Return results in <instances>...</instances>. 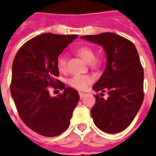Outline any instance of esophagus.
Segmentation results:
<instances>
[{
	"mask_svg": "<svg viewBox=\"0 0 156 156\" xmlns=\"http://www.w3.org/2000/svg\"><path fill=\"white\" fill-rule=\"evenodd\" d=\"M85 95H86L85 93H83V92H79V96H80L81 99H83V98L84 97V96H85Z\"/></svg>",
	"mask_w": 156,
	"mask_h": 156,
	"instance_id": "obj_1",
	"label": "esophagus"
}]
</instances>
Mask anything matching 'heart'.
I'll return each instance as SVG.
<instances>
[{"label":"heart","instance_id":"obj_1","mask_svg":"<svg viewBox=\"0 0 156 156\" xmlns=\"http://www.w3.org/2000/svg\"><path fill=\"white\" fill-rule=\"evenodd\" d=\"M75 53L83 61L89 63L90 68L96 69L100 66V58L95 57V52L94 48L89 45H82L75 49ZM66 56L61 55L56 59V68L60 72H65L66 70ZM93 78L90 75H75L68 80L69 85L71 87L75 88L77 90H86L92 83Z\"/></svg>","mask_w":156,"mask_h":156}]
</instances>
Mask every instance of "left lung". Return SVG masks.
<instances>
[{
    "label": "left lung",
    "instance_id": "1",
    "mask_svg": "<svg viewBox=\"0 0 156 156\" xmlns=\"http://www.w3.org/2000/svg\"><path fill=\"white\" fill-rule=\"evenodd\" d=\"M81 38L101 45L107 55L106 68L93 89L101 96L107 92L109 97L95 95L90 110L94 123L105 133L121 132L133 121L144 99V73L138 51L130 40L114 33Z\"/></svg>",
    "mask_w": 156,
    "mask_h": 156
}]
</instances>
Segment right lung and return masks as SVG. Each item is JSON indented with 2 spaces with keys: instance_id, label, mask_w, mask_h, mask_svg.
I'll return each mask as SVG.
<instances>
[{
  "instance_id": "add662e5",
  "label": "right lung",
  "mask_w": 156,
  "mask_h": 156,
  "mask_svg": "<svg viewBox=\"0 0 156 156\" xmlns=\"http://www.w3.org/2000/svg\"><path fill=\"white\" fill-rule=\"evenodd\" d=\"M77 35L44 33L19 48L12 66L10 92L18 113L28 128L45 137L60 135L68 129L79 95L57 79L56 59ZM63 90L52 98L49 88Z\"/></svg>"
}]
</instances>
